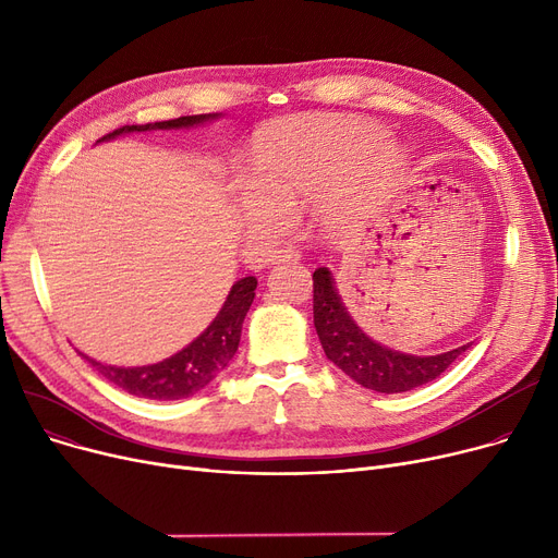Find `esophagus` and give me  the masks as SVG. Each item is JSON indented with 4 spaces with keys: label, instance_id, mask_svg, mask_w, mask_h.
Returning <instances> with one entry per match:
<instances>
[{
    "label": "esophagus",
    "instance_id": "esophagus-1",
    "mask_svg": "<svg viewBox=\"0 0 558 558\" xmlns=\"http://www.w3.org/2000/svg\"><path fill=\"white\" fill-rule=\"evenodd\" d=\"M301 259V251L294 248V246H282L278 251H274L271 255V262L280 264V262H299Z\"/></svg>",
    "mask_w": 558,
    "mask_h": 558
}]
</instances>
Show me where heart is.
I'll return each instance as SVG.
<instances>
[{
    "label": "heart",
    "mask_w": 558,
    "mask_h": 558,
    "mask_svg": "<svg viewBox=\"0 0 558 558\" xmlns=\"http://www.w3.org/2000/svg\"><path fill=\"white\" fill-rule=\"evenodd\" d=\"M404 154L377 124L312 117L264 131L251 154V179L240 192L248 230L274 234L312 203L330 232L353 223L402 169Z\"/></svg>",
    "instance_id": "1"
}]
</instances>
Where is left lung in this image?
Segmentation results:
<instances>
[{"label": "left lung", "mask_w": 558, "mask_h": 558, "mask_svg": "<svg viewBox=\"0 0 558 558\" xmlns=\"http://www.w3.org/2000/svg\"><path fill=\"white\" fill-rule=\"evenodd\" d=\"M314 280V328L328 360L357 385L377 393H402L423 387L441 375L465 348L459 345L441 355H407L373 341L343 307L332 274L318 267Z\"/></svg>", "instance_id": "left-lung-1"}]
</instances>
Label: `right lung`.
Returning <instances> with one entry per match:
<instances>
[{"mask_svg": "<svg viewBox=\"0 0 558 558\" xmlns=\"http://www.w3.org/2000/svg\"><path fill=\"white\" fill-rule=\"evenodd\" d=\"M219 114H187L179 117V120H167L156 124H133L122 126L108 135H104L97 142L112 140L124 133H142V131H165V129H190L194 124H203L208 120H217ZM257 280L253 276H246L232 284L230 294L215 316L213 324L205 328L187 348L181 353L171 355L169 360H162L158 364L149 366H106L97 360H90L87 355L78 353L87 364H93L110 385L124 389L131 396L149 398V400H181L198 393L201 389L208 387L213 379L228 366L232 355L238 353L240 337H242V324L246 318V312L255 299Z\"/></svg>", "mask_w": 558, "mask_h": 558, "instance_id": "obj_1", "label": "right lung"}]
</instances>
